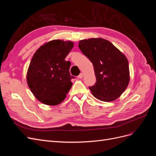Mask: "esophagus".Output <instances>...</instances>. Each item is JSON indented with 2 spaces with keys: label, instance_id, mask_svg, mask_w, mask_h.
<instances>
[{
  "label": "esophagus",
  "instance_id": "34e87169",
  "mask_svg": "<svg viewBox=\"0 0 156 156\" xmlns=\"http://www.w3.org/2000/svg\"><path fill=\"white\" fill-rule=\"evenodd\" d=\"M83 77V73H80L79 75H78V78L79 79H82Z\"/></svg>",
  "mask_w": 156,
  "mask_h": 156
}]
</instances>
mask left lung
<instances>
[{"label":"left lung","instance_id":"left-lung-1","mask_svg":"<svg viewBox=\"0 0 156 156\" xmlns=\"http://www.w3.org/2000/svg\"><path fill=\"white\" fill-rule=\"evenodd\" d=\"M79 48L93 64L96 82L89 87L93 96L107 102L116 100L129 82V64L125 55L102 38L81 40Z\"/></svg>","mask_w":156,"mask_h":156}]
</instances>
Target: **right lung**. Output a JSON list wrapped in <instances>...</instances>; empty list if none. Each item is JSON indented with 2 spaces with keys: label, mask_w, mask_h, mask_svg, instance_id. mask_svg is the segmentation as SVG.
Segmentation results:
<instances>
[{
  "label": "right lung",
  "mask_w": 156,
  "mask_h": 156,
  "mask_svg": "<svg viewBox=\"0 0 156 156\" xmlns=\"http://www.w3.org/2000/svg\"><path fill=\"white\" fill-rule=\"evenodd\" d=\"M73 47L72 41L56 40L36 51L28 69L27 79L34 96L45 105H56L64 101L75 78L69 73L71 62L65 58Z\"/></svg>",
  "instance_id": "right-lung-1"
}]
</instances>
